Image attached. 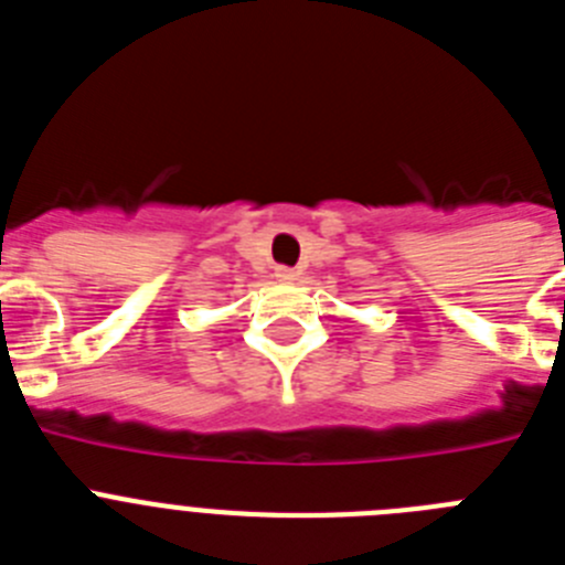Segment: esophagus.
<instances>
[{"mask_svg":"<svg viewBox=\"0 0 565 565\" xmlns=\"http://www.w3.org/2000/svg\"><path fill=\"white\" fill-rule=\"evenodd\" d=\"M274 277H277L279 282H294V279H297V268L277 266V268H274Z\"/></svg>","mask_w":565,"mask_h":565,"instance_id":"esophagus-1","label":"esophagus"}]
</instances>
